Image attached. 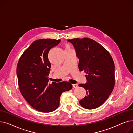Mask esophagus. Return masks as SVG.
Wrapping results in <instances>:
<instances>
[{
	"instance_id": "esophagus-1",
	"label": "esophagus",
	"mask_w": 133,
	"mask_h": 133,
	"mask_svg": "<svg viewBox=\"0 0 133 133\" xmlns=\"http://www.w3.org/2000/svg\"><path fill=\"white\" fill-rule=\"evenodd\" d=\"M72 86H73V87L74 88H77L78 86V85L77 84H73V85H72Z\"/></svg>"
}]
</instances>
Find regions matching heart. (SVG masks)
<instances>
[{"mask_svg": "<svg viewBox=\"0 0 133 133\" xmlns=\"http://www.w3.org/2000/svg\"><path fill=\"white\" fill-rule=\"evenodd\" d=\"M66 48H69V46H68V45H67L66 46Z\"/></svg>", "mask_w": 133, "mask_h": 133, "instance_id": "1", "label": "heart"}]
</instances>
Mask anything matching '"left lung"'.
I'll return each instance as SVG.
<instances>
[{"label": "left lung", "instance_id": "1", "mask_svg": "<svg viewBox=\"0 0 133 133\" xmlns=\"http://www.w3.org/2000/svg\"><path fill=\"white\" fill-rule=\"evenodd\" d=\"M79 60L78 67L84 71L87 82L81 83L86 95L79 101L87 109L98 108L106 101L115 85V65L109 53L95 40L83 38L68 39Z\"/></svg>", "mask_w": 133, "mask_h": 133}]
</instances>
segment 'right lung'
Masks as SVG:
<instances>
[{
    "mask_svg": "<svg viewBox=\"0 0 133 133\" xmlns=\"http://www.w3.org/2000/svg\"><path fill=\"white\" fill-rule=\"evenodd\" d=\"M60 41L51 39L33 41L21 56L17 65L20 93L33 108L41 112L50 113L57 109L61 94L72 88L68 82L48 83L51 66L48 52Z\"/></svg>",
    "mask_w": 133,
    "mask_h": 133,
    "instance_id": "right-lung-1",
    "label": "right lung"
}]
</instances>
